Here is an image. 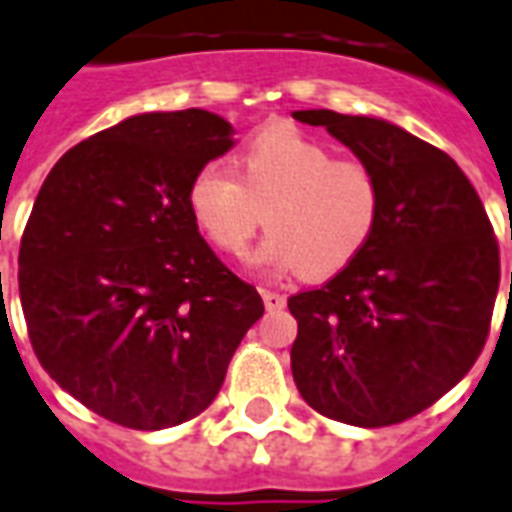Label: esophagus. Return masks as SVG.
<instances>
[{
	"instance_id": "34e87169",
	"label": "esophagus",
	"mask_w": 512,
	"mask_h": 512,
	"mask_svg": "<svg viewBox=\"0 0 512 512\" xmlns=\"http://www.w3.org/2000/svg\"><path fill=\"white\" fill-rule=\"evenodd\" d=\"M263 295V304H266L268 312H282L287 306V298L282 293H274V290H260Z\"/></svg>"
}]
</instances>
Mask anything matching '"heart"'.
<instances>
[{"label": "heart", "mask_w": 512, "mask_h": 512, "mask_svg": "<svg viewBox=\"0 0 512 512\" xmlns=\"http://www.w3.org/2000/svg\"><path fill=\"white\" fill-rule=\"evenodd\" d=\"M236 170L208 162L187 187L195 225L225 255H244L266 222L260 266L325 279L355 263L380 227L385 189L372 162L336 157L290 124L246 140Z\"/></svg>", "instance_id": "obj_1"}]
</instances>
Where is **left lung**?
Masks as SVG:
<instances>
[{
    "label": "left lung",
    "mask_w": 512,
    "mask_h": 512,
    "mask_svg": "<svg viewBox=\"0 0 512 512\" xmlns=\"http://www.w3.org/2000/svg\"><path fill=\"white\" fill-rule=\"evenodd\" d=\"M293 119L372 162L385 189L363 255L287 298L298 320L293 380L325 418L393 426L442 399L483 352L499 290L497 236L464 170L437 146L369 116Z\"/></svg>",
    "instance_id": "1"
}]
</instances>
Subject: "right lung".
<instances>
[{"label":"right lung","instance_id":"right-lung-1","mask_svg":"<svg viewBox=\"0 0 512 512\" xmlns=\"http://www.w3.org/2000/svg\"><path fill=\"white\" fill-rule=\"evenodd\" d=\"M217 113H143L56 162L18 252L37 361L100 418L138 431L217 399L263 298L214 255L187 187L233 146Z\"/></svg>","mask_w":512,"mask_h":512}]
</instances>
